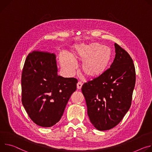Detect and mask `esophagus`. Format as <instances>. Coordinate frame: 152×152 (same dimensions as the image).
<instances>
[{"instance_id":"obj_1","label":"esophagus","mask_w":152,"mask_h":152,"mask_svg":"<svg viewBox=\"0 0 152 152\" xmlns=\"http://www.w3.org/2000/svg\"><path fill=\"white\" fill-rule=\"evenodd\" d=\"M82 85H83V83L80 81H78L77 84V88L78 89H81V87H82Z\"/></svg>"}]
</instances>
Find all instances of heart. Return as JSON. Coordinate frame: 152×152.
Masks as SVG:
<instances>
[{"label": "heart", "instance_id": "obj_1", "mask_svg": "<svg viewBox=\"0 0 152 152\" xmlns=\"http://www.w3.org/2000/svg\"><path fill=\"white\" fill-rule=\"evenodd\" d=\"M76 60L83 61L81 65L82 73L89 78H96L103 75L107 70L112 60V50L107 46L98 43H92L87 46L79 47L72 53ZM63 68L71 73L76 68L72 58L65 53L60 56Z\"/></svg>", "mask_w": 152, "mask_h": 152}]
</instances>
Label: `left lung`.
Returning <instances> with one entry per match:
<instances>
[{"label": "left lung", "instance_id": "8db88e82", "mask_svg": "<svg viewBox=\"0 0 152 152\" xmlns=\"http://www.w3.org/2000/svg\"><path fill=\"white\" fill-rule=\"evenodd\" d=\"M114 45L116 54L110 68L81 88L89 120L101 131L111 129L122 120L130 107L135 85L133 60L120 46Z\"/></svg>", "mask_w": 152, "mask_h": 152}]
</instances>
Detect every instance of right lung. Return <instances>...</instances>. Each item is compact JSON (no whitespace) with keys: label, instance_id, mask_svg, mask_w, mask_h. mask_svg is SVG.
I'll return each mask as SVG.
<instances>
[{"label":"right lung","instance_id":"obj_1","mask_svg":"<svg viewBox=\"0 0 152 152\" xmlns=\"http://www.w3.org/2000/svg\"><path fill=\"white\" fill-rule=\"evenodd\" d=\"M56 56L33 51L27 56L22 74V102L32 121L50 127L61 119L67 102L76 91L77 80L57 74Z\"/></svg>","mask_w":152,"mask_h":152}]
</instances>
